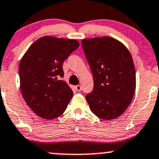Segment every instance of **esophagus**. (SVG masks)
<instances>
[{
	"mask_svg": "<svg viewBox=\"0 0 159 159\" xmlns=\"http://www.w3.org/2000/svg\"><path fill=\"white\" fill-rule=\"evenodd\" d=\"M75 90H76L77 91H81V85H76L75 86Z\"/></svg>",
	"mask_w": 159,
	"mask_h": 159,
	"instance_id": "esophagus-1",
	"label": "esophagus"
}]
</instances>
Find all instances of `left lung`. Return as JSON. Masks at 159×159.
<instances>
[{
    "instance_id": "8db88e82",
    "label": "left lung",
    "mask_w": 159,
    "mask_h": 159,
    "mask_svg": "<svg viewBox=\"0 0 159 159\" xmlns=\"http://www.w3.org/2000/svg\"><path fill=\"white\" fill-rule=\"evenodd\" d=\"M81 45L94 80L93 91L85 97L90 109L102 119H115L127 109L135 91L131 53L108 36L83 39Z\"/></svg>"
}]
</instances>
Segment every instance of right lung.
Returning <instances> with one entry per match:
<instances>
[{
  "mask_svg": "<svg viewBox=\"0 0 159 159\" xmlns=\"http://www.w3.org/2000/svg\"><path fill=\"white\" fill-rule=\"evenodd\" d=\"M79 47L76 40L44 36L33 43L19 65L20 88L38 116L54 119L66 110L73 91L65 81L63 62Z\"/></svg>",
  "mask_w": 159,
  "mask_h": 159,
  "instance_id": "right-lung-1",
  "label": "right lung"
}]
</instances>
